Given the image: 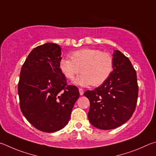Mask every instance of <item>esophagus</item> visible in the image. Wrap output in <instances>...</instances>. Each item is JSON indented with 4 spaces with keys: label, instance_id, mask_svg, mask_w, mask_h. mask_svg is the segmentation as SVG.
Masks as SVG:
<instances>
[{
    "label": "esophagus",
    "instance_id": "1",
    "mask_svg": "<svg viewBox=\"0 0 156 156\" xmlns=\"http://www.w3.org/2000/svg\"><path fill=\"white\" fill-rule=\"evenodd\" d=\"M79 91H80V94L81 96H82V95L83 94V89L79 88Z\"/></svg>",
    "mask_w": 156,
    "mask_h": 156
}]
</instances>
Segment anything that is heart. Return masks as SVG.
Masks as SVG:
<instances>
[{
    "label": "heart",
    "instance_id": "1",
    "mask_svg": "<svg viewBox=\"0 0 156 156\" xmlns=\"http://www.w3.org/2000/svg\"><path fill=\"white\" fill-rule=\"evenodd\" d=\"M71 59L60 60L59 68L68 80H73L82 74L75 83L81 86H99L108 80L114 70V60L110 54L99 50L84 48L70 54Z\"/></svg>",
    "mask_w": 156,
    "mask_h": 156
}]
</instances>
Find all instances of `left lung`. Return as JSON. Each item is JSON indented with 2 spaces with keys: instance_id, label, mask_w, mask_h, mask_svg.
Here are the masks:
<instances>
[{
  "instance_id": "8db88e82",
  "label": "left lung",
  "mask_w": 156,
  "mask_h": 156,
  "mask_svg": "<svg viewBox=\"0 0 156 156\" xmlns=\"http://www.w3.org/2000/svg\"><path fill=\"white\" fill-rule=\"evenodd\" d=\"M114 70L102 85L83 94L90 101V122L103 130L115 129L127 122L135 110L138 94L136 72L121 51L114 50Z\"/></svg>"
}]
</instances>
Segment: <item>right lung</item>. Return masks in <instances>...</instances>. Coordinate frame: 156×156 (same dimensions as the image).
<instances>
[{
	"label": "right lung",
	"instance_id": "right-lung-1",
	"mask_svg": "<svg viewBox=\"0 0 156 156\" xmlns=\"http://www.w3.org/2000/svg\"><path fill=\"white\" fill-rule=\"evenodd\" d=\"M61 51L55 43L37 46L27 57L20 74L18 92L22 112L44 132L64 128L80 97L77 87L67 85L60 70Z\"/></svg>",
	"mask_w": 156,
	"mask_h": 156
}]
</instances>
